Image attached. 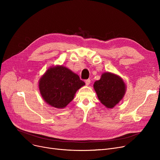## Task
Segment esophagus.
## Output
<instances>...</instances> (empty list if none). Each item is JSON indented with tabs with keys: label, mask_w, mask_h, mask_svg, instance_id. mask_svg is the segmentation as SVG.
Returning a JSON list of instances; mask_svg holds the SVG:
<instances>
[{
	"label": "esophagus",
	"mask_w": 160,
	"mask_h": 160,
	"mask_svg": "<svg viewBox=\"0 0 160 160\" xmlns=\"http://www.w3.org/2000/svg\"><path fill=\"white\" fill-rule=\"evenodd\" d=\"M85 82H86V84L87 86H88V85H89V83H91V80H90V79H87V80H86Z\"/></svg>",
	"instance_id": "obj_1"
}]
</instances>
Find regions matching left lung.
Instances as JSON below:
<instances>
[{
  "label": "left lung",
  "mask_w": 160,
  "mask_h": 160,
  "mask_svg": "<svg viewBox=\"0 0 160 160\" xmlns=\"http://www.w3.org/2000/svg\"><path fill=\"white\" fill-rule=\"evenodd\" d=\"M93 86L100 102L108 108H112L118 104L126 91L122 78L110 72L102 74L100 79L94 83Z\"/></svg>",
  "instance_id": "left-lung-1"
}]
</instances>
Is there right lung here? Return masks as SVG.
<instances>
[{
	"label": "right lung",
	"mask_w": 160,
	"mask_h": 160,
	"mask_svg": "<svg viewBox=\"0 0 160 160\" xmlns=\"http://www.w3.org/2000/svg\"><path fill=\"white\" fill-rule=\"evenodd\" d=\"M85 83L78 75L63 66L50 67L39 82L40 93L45 101L56 108H63L74 98Z\"/></svg>",
	"instance_id": "obj_1"
}]
</instances>
